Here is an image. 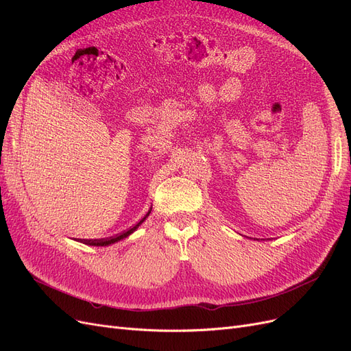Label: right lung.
<instances>
[{"instance_id": "add662e5", "label": "right lung", "mask_w": 351, "mask_h": 351, "mask_svg": "<svg viewBox=\"0 0 351 351\" xmlns=\"http://www.w3.org/2000/svg\"><path fill=\"white\" fill-rule=\"evenodd\" d=\"M151 210H152V208H151L149 210H147V214H146L139 222H137V224H136L134 227H132V228H129L127 231L121 232V234H119V236H114V237H110V239H101V240H80V241L84 243V244H89V246H108V244L120 241V240H123V239H125V237H129L133 231H136L137 228H139V226L142 224V222H143L147 217H149Z\"/></svg>"}]
</instances>
